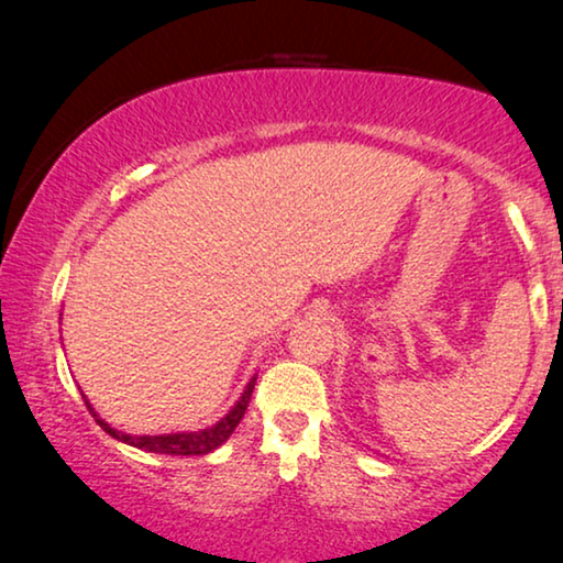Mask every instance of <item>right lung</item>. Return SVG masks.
<instances>
[{"mask_svg": "<svg viewBox=\"0 0 563 563\" xmlns=\"http://www.w3.org/2000/svg\"><path fill=\"white\" fill-rule=\"evenodd\" d=\"M253 387H256V376H253V379L249 382V387L243 389L241 399H238V402L233 405V410H230L225 418H222L220 422H214V426H210V428L197 430V433L128 435V433H120V430H114V428L107 426V422L95 412V407L87 402V397H84V402H87L89 412L95 415V420L99 422V428H102L104 433H110L112 438H118V441H122V443L135 445V449H143V451H151V453H168V456H202V453L214 451V449H218V445H222L230 435H233V430L238 428V422L243 420L245 410H249Z\"/></svg>", "mask_w": 563, "mask_h": 563, "instance_id": "add662e5", "label": "right lung"}]
</instances>
